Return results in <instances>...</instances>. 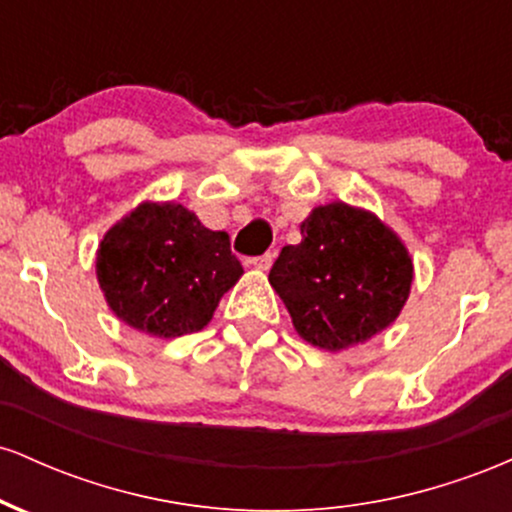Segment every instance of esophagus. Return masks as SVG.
<instances>
[{
	"label": "esophagus",
	"instance_id": "1",
	"mask_svg": "<svg viewBox=\"0 0 512 512\" xmlns=\"http://www.w3.org/2000/svg\"><path fill=\"white\" fill-rule=\"evenodd\" d=\"M248 262L257 269H269V267H272V262H274V252H264V255L252 257V260H248Z\"/></svg>",
	"mask_w": 512,
	"mask_h": 512
}]
</instances>
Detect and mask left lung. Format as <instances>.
<instances>
[{
    "instance_id": "obj_1",
    "label": "left lung",
    "mask_w": 512,
    "mask_h": 512,
    "mask_svg": "<svg viewBox=\"0 0 512 512\" xmlns=\"http://www.w3.org/2000/svg\"><path fill=\"white\" fill-rule=\"evenodd\" d=\"M301 236L276 257L269 281L305 342L337 351L395 322L414 267L390 228L334 202L301 223Z\"/></svg>"
}]
</instances>
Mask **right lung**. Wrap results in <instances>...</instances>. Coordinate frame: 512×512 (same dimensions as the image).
<instances>
[{
  "mask_svg": "<svg viewBox=\"0 0 512 512\" xmlns=\"http://www.w3.org/2000/svg\"><path fill=\"white\" fill-rule=\"evenodd\" d=\"M98 284L113 313L154 337L199 332L243 274L228 233L182 204H142L105 233Z\"/></svg>",
  "mask_w": 512,
  "mask_h": 512,
  "instance_id": "1",
  "label": "right lung"
}]
</instances>
